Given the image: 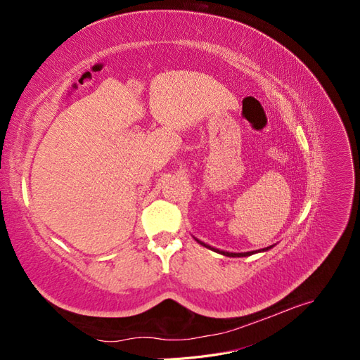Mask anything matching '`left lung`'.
Returning <instances> with one entry per match:
<instances>
[{
    "mask_svg": "<svg viewBox=\"0 0 360 360\" xmlns=\"http://www.w3.org/2000/svg\"><path fill=\"white\" fill-rule=\"evenodd\" d=\"M197 242H198L200 245L205 246V248H209V249L214 250V252H219V254L225 255V257H249V255H252V254H255V252H264V250H269L270 248H274V246H269V248H264V249H258V250H252V252H240V254H237V252H225V250H219V249H216V248H212V246H209V245H205V243L200 242V240H198V238H197Z\"/></svg>",
    "mask_w": 360,
    "mask_h": 360,
    "instance_id": "obj_1",
    "label": "left lung"
}]
</instances>
